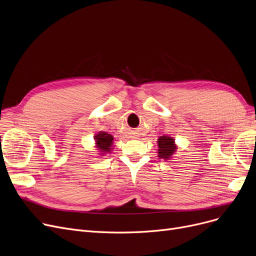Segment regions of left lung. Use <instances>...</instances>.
Masks as SVG:
<instances>
[{
    "label": "left lung",
    "mask_w": 256,
    "mask_h": 256,
    "mask_svg": "<svg viewBox=\"0 0 256 256\" xmlns=\"http://www.w3.org/2000/svg\"><path fill=\"white\" fill-rule=\"evenodd\" d=\"M158 146H159L158 157L164 160H168L170 158H172V156L176 150L174 140L172 137H168V136L159 137Z\"/></svg>",
    "instance_id": "8db88e82"
}]
</instances>
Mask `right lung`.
<instances>
[{
  "mask_svg": "<svg viewBox=\"0 0 256 256\" xmlns=\"http://www.w3.org/2000/svg\"><path fill=\"white\" fill-rule=\"evenodd\" d=\"M95 142H96V148H98L100 150V152H102V154H104L106 152H110V148H112L113 144V136L108 134L106 132H99L98 134L95 135Z\"/></svg>",
  "mask_w": 256,
  "mask_h": 256,
  "instance_id": "1",
  "label": "right lung"
}]
</instances>
